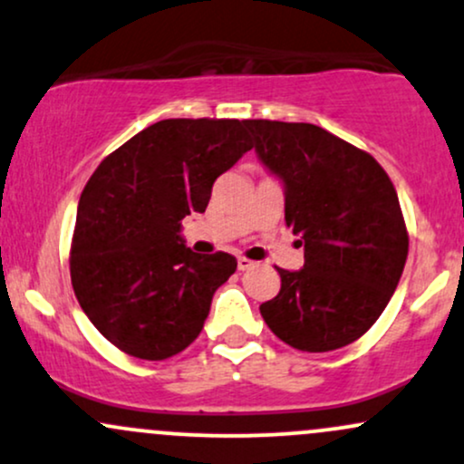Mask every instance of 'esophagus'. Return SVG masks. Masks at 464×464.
Here are the masks:
<instances>
[{
  "label": "esophagus",
  "mask_w": 464,
  "mask_h": 464,
  "mask_svg": "<svg viewBox=\"0 0 464 464\" xmlns=\"http://www.w3.org/2000/svg\"><path fill=\"white\" fill-rule=\"evenodd\" d=\"M255 262H250L248 257H237V270H248L253 268Z\"/></svg>",
  "instance_id": "34e87169"
}]
</instances>
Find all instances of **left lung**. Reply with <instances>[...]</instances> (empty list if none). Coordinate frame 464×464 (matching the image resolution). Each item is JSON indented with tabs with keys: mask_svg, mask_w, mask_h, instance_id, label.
<instances>
[{
	"mask_svg": "<svg viewBox=\"0 0 464 464\" xmlns=\"http://www.w3.org/2000/svg\"><path fill=\"white\" fill-rule=\"evenodd\" d=\"M259 161L284 183L285 225L305 250L259 305L290 347L334 351L372 327L401 279L408 231L397 191L369 152L321 126L246 120Z\"/></svg>",
	"mask_w": 464,
	"mask_h": 464,
	"instance_id": "1",
	"label": "left lung"
}]
</instances>
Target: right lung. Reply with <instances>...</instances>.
I'll return each mask as SVG.
<instances>
[{"label": "right lung", "mask_w": 464, "mask_h": 464, "mask_svg": "<svg viewBox=\"0 0 464 464\" xmlns=\"http://www.w3.org/2000/svg\"><path fill=\"white\" fill-rule=\"evenodd\" d=\"M239 120H161L111 152L78 202L69 273L100 334L140 360L188 349L214 292L236 273L228 253L185 246L180 220L207 209L216 179L253 148Z\"/></svg>", "instance_id": "obj_1"}]
</instances>
